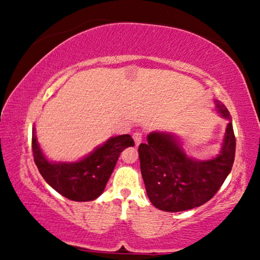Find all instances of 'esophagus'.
<instances>
[{"label":"esophagus","mask_w":260,"mask_h":260,"mask_svg":"<svg viewBox=\"0 0 260 260\" xmlns=\"http://www.w3.org/2000/svg\"><path fill=\"white\" fill-rule=\"evenodd\" d=\"M133 138H134V141H135V144L140 145V143L142 142V134L138 133V131H136V133L133 135Z\"/></svg>","instance_id":"esophagus-1"}]
</instances>
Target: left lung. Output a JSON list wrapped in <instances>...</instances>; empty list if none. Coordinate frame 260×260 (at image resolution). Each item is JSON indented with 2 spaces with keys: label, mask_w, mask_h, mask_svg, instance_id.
I'll return each mask as SVG.
<instances>
[{
  "label": "left lung",
  "mask_w": 260,
  "mask_h": 260,
  "mask_svg": "<svg viewBox=\"0 0 260 260\" xmlns=\"http://www.w3.org/2000/svg\"><path fill=\"white\" fill-rule=\"evenodd\" d=\"M216 110L231 119L229 110L215 101ZM147 143L138 147L141 173L148 198L156 208L182 212L200 207L211 200L232 170L236 137L232 123L227 124L220 154L198 161L187 156L177 137L170 133H150Z\"/></svg>",
  "instance_id": "8db88e82"
}]
</instances>
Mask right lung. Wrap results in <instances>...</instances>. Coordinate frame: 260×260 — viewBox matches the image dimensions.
Returning a JSON list of instances; mask_svg holds the SVG:
<instances>
[{
    "instance_id": "obj_1",
    "label": "right lung",
    "mask_w": 260,
    "mask_h": 260,
    "mask_svg": "<svg viewBox=\"0 0 260 260\" xmlns=\"http://www.w3.org/2000/svg\"><path fill=\"white\" fill-rule=\"evenodd\" d=\"M130 135L111 137L77 162L48 161L39 147L35 129L31 136L34 162L53 189L73 201H92L105 189L120 152L134 147Z\"/></svg>"
}]
</instances>
